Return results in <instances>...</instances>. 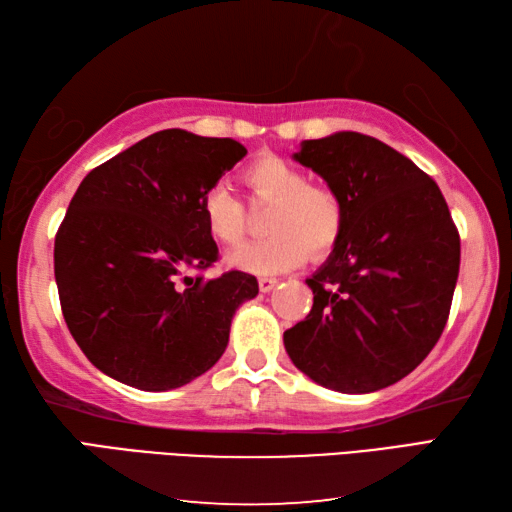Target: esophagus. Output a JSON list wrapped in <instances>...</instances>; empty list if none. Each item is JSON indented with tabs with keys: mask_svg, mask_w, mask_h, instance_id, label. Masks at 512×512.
<instances>
[{
	"mask_svg": "<svg viewBox=\"0 0 512 512\" xmlns=\"http://www.w3.org/2000/svg\"><path fill=\"white\" fill-rule=\"evenodd\" d=\"M278 285V278H274V276H263V278H258V287H260V291H271Z\"/></svg>",
	"mask_w": 512,
	"mask_h": 512,
	"instance_id": "obj_1",
	"label": "esophagus"
}]
</instances>
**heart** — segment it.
<instances>
[{"label":"heart","mask_w":512,"mask_h":512,"mask_svg":"<svg viewBox=\"0 0 512 512\" xmlns=\"http://www.w3.org/2000/svg\"><path fill=\"white\" fill-rule=\"evenodd\" d=\"M245 183L258 198L276 201L267 218V238L245 243L227 263L256 276L294 269L311 256L329 254L344 229L342 198L325 185H311L296 165L265 154L245 170ZM207 234L221 245H236L245 234V207L225 185H214L201 198Z\"/></svg>","instance_id":"b5f03b06"}]
</instances>
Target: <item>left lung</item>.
Instances as JSON below:
<instances>
[{
  "label": "left lung",
  "instance_id": "left-lung-1",
  "mask_svg": "<svg viewBox=\"0 0 512 512\" xmlns=\"http://www.w3.org/2000/svg\"><path fill=\"white\" fill-rule=\"evenodd\" d=\"M294 159L344 203V229L307 285L314 307L285 331L291 362L340 393L391 387L429 356L451 311L460 234L440 187L367 134L302 141Z\"/></svg>",
  "mask_w": 512,
  "mask_h": 512
}]
</instances>
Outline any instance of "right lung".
I'll use <instances>...</instances> for the list:
<instances>
[{
  "instance_id": "1",
  "label": "right lung",
  "mask_w": 512,
  "mask_h": 512,
  "mask_svg": "<svg viewBox=\"0 0 512 512\" xmlns=\"http://www.w3.org/2000/svg\"><path fill=\"white\" fill-rule=\"evenodd\" d=\"M247 154L234 139L161 130L81 181L55 238L61 311L79 349L128 387L170 391L210 371L236 309L258 294L245 271L190 276L218 258L203 194Z\"/></svg>"
}]
</instances>
